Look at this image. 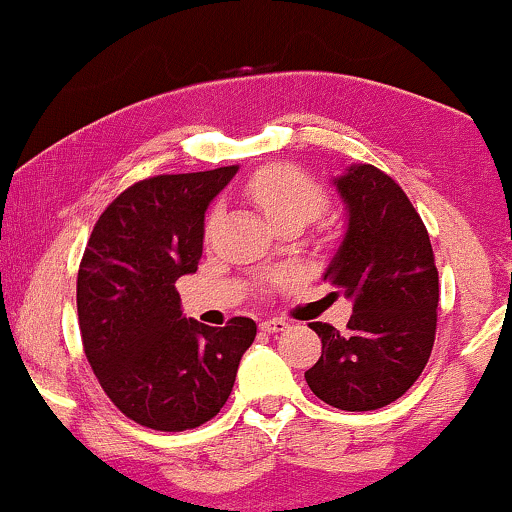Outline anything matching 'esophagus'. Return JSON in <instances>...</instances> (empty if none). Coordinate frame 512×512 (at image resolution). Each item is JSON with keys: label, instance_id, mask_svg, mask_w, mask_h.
I'll list each match as a JSON object with an SVG mask.
<instances>
[{"label": "esophagus", "instance_id": "34e87169", "mask_svg": "<svg viewBox=\"0 0 512 512\" xmlns=\"http://www.w3.org/2000/svg\"><path fill=\"white\" fill-rule=\"evenodd\" d=\"M287 327L289 325L282 318H270V320H263V323H261L263 332H285Z\"/></svg>", "mask_w": 512, "mask_h": 512}]
</instances>
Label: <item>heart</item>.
Instances as JSON below:
<instances>
[{
  "instance_id": "heart-1",
  "label": "heart",
  "mask_w": 512,
  "mask_h": 512,
  "mask_svg": "<svg viewBox=\"0 0 512 512\" xmlns=\"http://www.w3.org/2000/svg\"><path fill=\"white\" fill-rule=\"evenodd\" d=\"M249 197L273 225L289 223V220H301L306 225L308 220L318 218L327 206L325 189L299 168L289 166L258 173L249 185ZM216 216L218 211L213 208L206 218V230H211Z\"/></svg>"
}]
</instances>
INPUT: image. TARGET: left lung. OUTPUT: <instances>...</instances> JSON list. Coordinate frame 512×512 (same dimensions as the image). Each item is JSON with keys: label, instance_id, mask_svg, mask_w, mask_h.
Wrapping results in <instances>:
<instances>
[{"label": "left lung", "instance_id": "8db88e82", "mask_svg": "<svg viewBox=\"0 0 512 512\" xmlns=\"http://www.w3.org/2000/svg\"><path fill=\"white\" fill-rule=\"evenodd\" d=\"M332 182L349 223L323 280L353 313L346 334L311 323L323 356L306 382L334 408L375 410L406 394L430 361L439 273L425 223L387 173L358 163Z\"/></svg>", "mask_w": 512, "mask_h": 512}]
</instances>
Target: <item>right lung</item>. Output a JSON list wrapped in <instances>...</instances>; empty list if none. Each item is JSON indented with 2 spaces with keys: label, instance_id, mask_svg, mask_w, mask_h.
<instances>
[{
  "label": "right lung",
  "instance_id": "1",
  "mask_svg": "<svg viewBox=\"0 0 512 512\" xmlns=\"http://www.w3.org/2000/svg\"><path fill=\"white\" fill-rule=\"evenodd\" d=\"M239 166L156 175L118 194L78 270V320L94 375L125 418L185 432L220 413L256 323L185 318L178 277L197 273L206 208Z\"/></svg>",
  "mask_w": 512,
  "mask_h": 512
}]
</instances>
